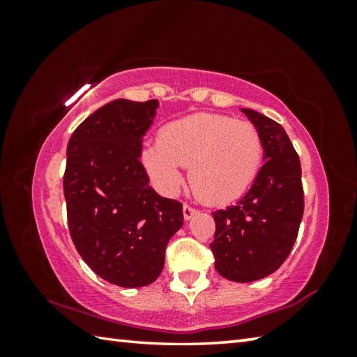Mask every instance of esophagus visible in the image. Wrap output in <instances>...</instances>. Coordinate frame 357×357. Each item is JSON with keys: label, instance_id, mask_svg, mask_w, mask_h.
Masks as SVG:
<instances>
[{"label": "esophagus", "instance_id": "obj_1", "mask_svg": "<svg viewBox=\"0 0 357 357\" xmlns=\"http://www.w3.org/2000/svg\"><path fill=\"white\" fill-rule=\"evenodd\" d=\"M183 213H184V219L189 220V219H192V217L198 213V211L195 208H192L190 204L185 203L184 206H183Z\"/></svg>", "mask_w": 357, "mask_h": 357}]
</instances>
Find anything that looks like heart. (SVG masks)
<instances>
[{
    "label": "heart",
    "mask_w": 357,
    "mask_h": 357,
    "mask_svg": "<svg viewBox=\"0 0 357 357\" xmlns=\"http://www.w3.org/2000/svg\"><path fill=\"white\" fill-rule=\"evenodd\" d=\"M261 160L263 140L255 126L213 113L172 121L160 129L159 140L142 153L143 165L160 190H176L183 183L181 167H190L192 190L211 204L243 195Z\"/></svg>",
    "instance_id": "obj_1"
}]
</instances>
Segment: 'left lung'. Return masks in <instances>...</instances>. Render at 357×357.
<instances>
[{
	"label": "left lung",
	"mask_w": 357,
	"mask_h": 357,
	"mask_svg": "<svg viewBox=\"0 0 357 357\" xmlns=\"http://www.w3.org/2000/svg\"><path fill=\"white\" fill-rule=\"evenodd\" d=\"M243 112L261 135L266 162L234 206L213 213L209 247L217 273L245 283L273 274L289 255L304 214V189L299 155L285 129L250 108Z\"/></svg>",
	"instance_id": "8db88e82"
}]
</instances>
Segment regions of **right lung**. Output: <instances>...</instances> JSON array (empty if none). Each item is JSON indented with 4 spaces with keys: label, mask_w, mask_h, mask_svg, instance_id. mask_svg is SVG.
<instances>
[{
    "label": "right lung",
    "mask_w": 357,
    "mask_h": 357,
    "mask_svg": "<svg viewBox=\"0 0 357 357\" xmlns=\"http://www.w3.org/2000/svg\"><path fill=\"white\" fill-rule=\"evenodd\" d=\"M159 102L116 99L74 130L68 143L64 197L70 238L102 279L124 288L160 275L168 241L183 227V204L149 185L140 162L143 137Z\"/></svg>",
    "instance_id": "1"
}]
</instances>
